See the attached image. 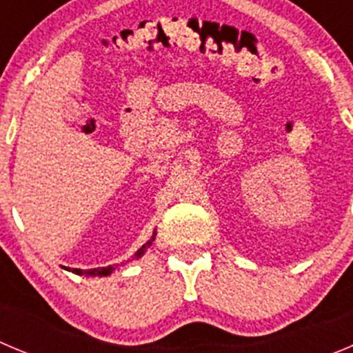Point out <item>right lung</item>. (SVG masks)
I'll list each match as a JSON object with an SVG mask.
<instances>
[{
    "instance_id": "1",
    "label": "right lung",
    "mask_w": 353,
    "mask_h": 353,
    "mask_svg": "<svg viewBox=\"0 0 353 353\" xmlns=\"http://www.w3.org/2000/svg\"><path fill=\"white\" fill-rule=\"evenodd\" d=\"M154 237H157V232H153V237H151V239H149L148 243H145L144 246H142L137 253H135V259H141V256L144 255L145 250H148V248L151 246V244H153ZM68 271H70V269H68ZM112 271H114V268H112V265H109V268L88 269V271H82V269H74V271H72V272H75V274H81V276H82V274H85V276H109Z\"/></svg>"
}]
</instances>
